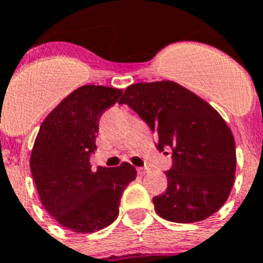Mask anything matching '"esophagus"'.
<instances>
[{
    "mask_svg": "<svg viewBox=\"0 0 263 263\" xmlns=\"http://www.w3.org/2000/svg\"><path fill=\"white\" fill-rule=\"evenodd\" d=\"M136 171H138L139 175L143 176V175H145V173H147V168H143V167H138V168H136Z\"/></svg>",
    "mask_w": 263,
    "mask_h": 263,
    "instance_id": "obj_1",
    "label": "esophagus"
}]
</instances>
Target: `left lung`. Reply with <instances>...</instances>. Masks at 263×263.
<instances>
[{"label":"left lung","mask_w":263,"mask_h":263,"mask_svg":"<svg viewBox=\"0 0 263 263\" xmlns=\"http://www.w3.org/2000/svg\"><path fill=\"white\" fill-rule=\"evenodd\" d=\"M171 149L167 190L154 198L159 217L176 223L206 219L223 206L235 180V142L223 118L207 101L175 81L132 84L119 100Z\"/></svg>","instance_id":"obj_1"}]
</instances>
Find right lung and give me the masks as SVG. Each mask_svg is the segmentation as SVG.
Here are the masks:
<instances>
[{
	"label": "right lung",
	"instance_id": "obj_1",
	"mask_svg": "<svg viewBox=\"0 0 263 263\" xmlns=\"http://www.w3.org/2000/svg\"><path fill=\"white\" fill-rule=\"evenodd\" d=\"M123 90L83 85L61 101L40 125L30 154V171L44 209L74 233H93L119 215L120 198L136 178L129 163L90 168L99 120Z\"/></svg>",
	"mask_w": 263,
	"mask_h": 263
}]
</instances>
